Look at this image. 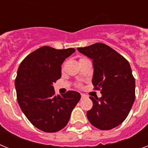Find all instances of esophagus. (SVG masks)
Returning a JSON list of instances; mask_svg holds the SVG:
<instances>
[{
	"label": "esophagus",
	"mask_w": 148,
	"mask_h": 148,
	"mask_svg": "<svg viewBox=\"0 0 148 148\" xmlns=\"http://www.w3.org/2000/svg\"><path fill=\"white\" fill-rule=\"evenodd\" d=\"M81 97H82V98H84V97H86V95H84V94H81Z\"/></svg>",
	"instance_id": "esophagus-1"
}]
</instances>
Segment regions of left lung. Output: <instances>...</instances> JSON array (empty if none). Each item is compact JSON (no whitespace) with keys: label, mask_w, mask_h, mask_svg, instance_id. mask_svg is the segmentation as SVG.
I'll use <instances>...</instances> for the list:
<instances>
[{"label":"left lung","mask_w":148,"mask_h":148,"mask_svg":"<svg viewBox=\"0 0 148 148\" xmlns=\"http://www.w3.org/2000/svg\"><path fill=\"white\" fill-rule=\"evenodd\" d=\"M77 50L93 60L92 84L101 97H90L93 107L87 112L92 125L109 130L125 120L135 98V82L129 63L115 50L96 43Z\"/></svg>","instance_id":"8db88e82"}]
</instances>
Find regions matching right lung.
<instances>
[{
	"mask_svg": "<svg viewBox=\"0 0 148 148\" xmlns=\"http://www.w3.org/2000/svg\"><path fill=\"white\" fill-rule=\"evenodd\" d=\"M75 51L44 46L19 65L15 80L18 103L30 123L41 131L56 132L63 129L81 98L74 91L55 95L53 86L60 79L63 61Z\"/></svg>",
	"mask_w": 148,
	"mask_h": 148,
	"instance_id": "1",
	"label": "right lung"
}]
</instances>
